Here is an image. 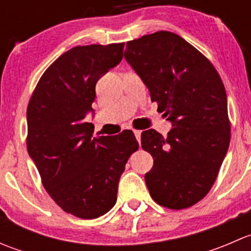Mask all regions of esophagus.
<instances>
[{
  "instance_id": "34e87169",
  "label": "esophagus",
  "mask_w": 251,
  "mask_h": 251,
  "mask_svg": "<svg viewBox=\"0 0 251 251\" xmlns=\"http://www.w3.org/2000/svg\"><path fill=\"white\" fill-rule=\"evenodd\" d=\"M133 133H135V137L137 138V141L140 142V141H141V131L135 130V131H133Z\"/></svg>"
}]
</instances>
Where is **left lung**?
<instances>
[{
	"label": "left lung",
	"mask_w": 251,
	"mask_h": 251,
	"mask_svg": "<svg viewBox=\"0 0 251 251\" xmlns=\"http://www.w3.org/2000/svg\"><path fill=\"white\" fill-rule=\"evenodd\" d=\"M125 59L173 124L168 137L143 131L153 168L149 194L169 209H184L211 189L231 138L227 96L214 65L178 35L158 31L126 44Z\"/></svg>",
	"instance_id": "left-lung-1"
}]
</instances>
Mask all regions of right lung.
I'll use <instances>...</instances> for the list:
<instances>
[{"label":"right lung","mask_w":251,"mask_h":251,"mask_svg":"<svg viewBox=\"0 0 251 251\" xmlns=\"http://www.w3.org/2000/svg\"><path fill=\"white\" fill-rule=\"evenodd\" d=\"M125 44L77 46L44 73L26 111L27 153L50 198L65 212L96 219L116 203L118 184L138 142L131 130L92 138L96 83L123 59Z\"/></svg>","instance_id":"1"}]
</instances>
